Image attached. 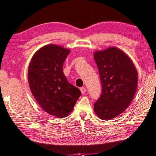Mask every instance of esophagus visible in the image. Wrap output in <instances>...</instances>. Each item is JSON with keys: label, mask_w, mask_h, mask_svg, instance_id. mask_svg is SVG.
<instances>
[{"label": "esophagus", "mask_w": 156, "mask_h": 156, "mask_svg": "<svg viewBox=\"0 0 156 156\" xmlns=\"http://www.w3.org/2000/svg\"><path fill=\"white\" fill-rule=\"evenodd\" d=\"M80 90H81V93L84 94V93H86V88H85V87H81V88H80Z\"/></svg>", "instance_id": "1"}]
</instances>
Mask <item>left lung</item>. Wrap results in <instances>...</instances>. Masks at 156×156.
Instances as JSON below:
<instances>
[{
  "label": "left lung",
  "mask_w": 156,
  "mask_h": 156,
  "mask_svg": "<svg viewBox=\"0 0 156 156\" xmlns=\"http://www.w3.org/2000/svg\"><path fill=\"white\" fill-rule=\"evenodd\" d=\"M100 76L101 93L94 104L99 118L109 120L124 112L133 100L137 86V72L130 58L112 47L94 54Z\"/></svg>",
  "instance_id": "1"
}]
</instances>
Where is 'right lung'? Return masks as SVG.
Instances as JSON below:
<instances>
[{"label":"right lung","mask_w":156,"mask_h":156,"mask_svg":"<svg viewBox=\"0 0 156 156\" xmlns=\"http://www.w3.org/2000/svg\"><path fill=\"white\" fill-rule=\"evenodd\" d=\"M69 53L70 50L58 45H45L33 56L28 68L32 95L46 113L58 118L68 115L81 94L63 72Z\"/></svg>","instance_id":"add662e5"}]
</instances>
